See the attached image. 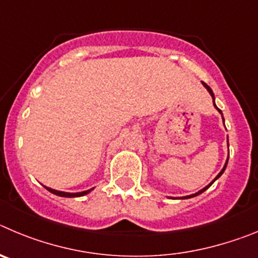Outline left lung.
<instances>
[{"instance_id":"left-lung-1","label":"left lung","mask_w":258,"mask_h":258,"mask_svg":"<svg viewBox=\"0 0 258 258\" xmlns=\"http://www.w3.org/2000/svg\"><path fill=\"white\" fill-rule=\"evenodd\" d=\"M202 83H203V86H204V87H206V89H207V90H208V92H210V94H211V96H212V99H213V105H215V108H216V109H217V110H219V112H220V113H221V114H222V112H221V110H220V109H219V108H217V106H216V104H215V95H213V92H212V90H211V87H210V86H207V85H206V83H204V82H202ZM222 119H224V117H222ZM227 145H229V143H227ZM227 161H229V158H227ZM226 164H227V162H226V163H225L224 168H222V169H221V172H220V173H219V175L216 176V178H215V180H213V181H212V182H211V184H210V185H207V186H206V187H203V189H202V190H199V191H198V192H196V194H191V196H186V197H181V198H180V199H187V198H192V197H197V196H199V194H202V192H203V191H204V190H206V189H208V187H210V186H211V185H212V184H213V182H215V181H216V180H217V178H219V177H220V176H221V175H222V173H224L225 168H226Z\"/></svg>"}]
</instances>
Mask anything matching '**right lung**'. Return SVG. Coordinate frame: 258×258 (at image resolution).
Segmentation results:
<instances>
[{
    "mask_svg": "<svg viewBox=\"0 0 258 258\" xmlns=\"http://www.w3.org/2000/svg\"><path fill=\"white\" fill-rule=\"evenodd\" d=\"M46 189L48 190L50 192L55 194V196H59V197H66V198H76V197H82L86 196V194H89L92 189L90 190H86V191H81V192H66V191H59V190H55V189H51V187L45 186Z\"/></svg>",
    "mask_w": 258,
    "mask_h": 258,
    "instance_id": "add662e5",
    "label": "right lung"
}]
</instances>
